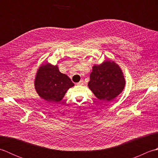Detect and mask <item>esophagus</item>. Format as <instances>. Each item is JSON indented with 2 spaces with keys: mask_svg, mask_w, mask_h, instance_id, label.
<instances>
[{
  "mask_svg": "<svg viewBox=\"0 0 158 158\" xmlns=\"http://www.w3.org/2000/svg\"><path fill=\"white\" fill-rule=\"evenodd\" d=\"M83 84H84V82H83V80H81V81H80L79 83H77V85H83Z\"/></svg>",
  "mask_w": 158,
  "mask_h": 158,
  "instance_id": "1",
  "label": "esophagus"
}]
</instances>
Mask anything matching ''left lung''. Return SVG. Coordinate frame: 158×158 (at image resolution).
<instances>
[{
    "label": "left lung",
    "mask_w": 158,
    "mask_h": 158,
    "mask_svg": "<svg viewBox=\"0 0 158 158\" xmlns=\"http://www.w3.org/2000/svg\"><path fill=\"white\" fill-rule=\"evenodd\" d=\"M89 79V88L97 98L105 102L119 95L126 83L122 69L111 60L94 66Z\"/></svg>",
    "instance_id": "1"
}]
</instances>
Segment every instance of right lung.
Returning <instances> with one entry per match:
<instances>
[{
    "instance_id": "add662e5",
    "label": "right lung",
    "mask_w": 158,
    "mask_h": 158,
    "mask_svg": "<svg viewBox=\"0 0 158 158\" xmlns=\"http://www.w3.org/2000/svg\"><path fill=\"white\" fill-rule=\"evenodd\" d=\"M74 86L69 77L60 72L58 67L48 63L39 67L35 87L39 96L50 102L62 100L67 90Z\"/></svg>"
}]
</instances>
